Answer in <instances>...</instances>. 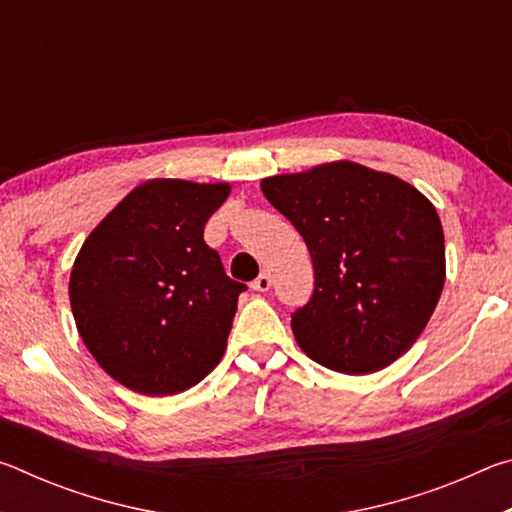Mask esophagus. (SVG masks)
<instances>
[{
    "label": "esophagus",
    "instance_id": "34e87169",
    "mask_svg": "<svg viewBox=\"0 0 512 512\" xmlns=\"http://www.w3.org/2000/svg\"><path fill=\"white\" fill-rule=\"evenodd\" d=\"M250 289H253V291H268V289H271V275H268L266 271L259 273L257 280L250 282Z\"/></svg>",
    "mask_w": 512,
    "mask_h": 512
}]
</instances>
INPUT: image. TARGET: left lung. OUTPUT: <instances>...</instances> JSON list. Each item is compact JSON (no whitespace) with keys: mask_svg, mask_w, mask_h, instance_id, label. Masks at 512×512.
I'll return each instance as SVG.
<instances>
[{"mask_svg":"<svg viewBox=\"0 0 512 512\" xmlns=\"http://www.w3.org/2000/svg\"><path fill=\"white\" fill-rule=\"evenodd\" d=\"M314 262V293L291 314L311 359L345 375L391 366L418 341L445 284V235L418 189L339 160L262 180Z\"/></svg>","mask_w":512,"mask_h":512,"instance_id":"obj_1","label":"left lung"}]
</instances>
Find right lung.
Masks as SVG:
<instances>
[{
  "label": "right lung",
  "instance_id": "right-lung-1",
  "mask_svg": "<svg viewBox=\"0 0 512 512\" xmlns=\"http://www.w3.org/2000/svg\"><path fill=\"white\" fill-rule=\"evenodd\" d=\"M230 185L155 178L135 187L85 239L69 302L85 348L142 395L196 386L221 361L246 284L205 244Z\"/></svg>",
  "mask_w": 512,
  "mask_h": 512
}]
</instances>
